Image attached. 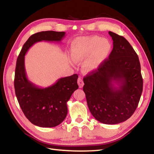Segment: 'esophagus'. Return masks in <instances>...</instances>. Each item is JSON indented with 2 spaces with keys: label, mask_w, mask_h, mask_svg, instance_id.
Wrapping results in <instances>:
<instances>
[{
  "label": "esophagus",
  "mask_w": 154,
  "mask_h": 154,
  "mask_svg": "<svg viewBox=\"0 0 154 154\" xmlns=\"http://www.w3.org/2000/svg\"><path fill=\"white\" fill-rule=\"evenodd\" d=\"M77 83L79 85V88L83 87V85H84V82H83V79L81 78V77H79L78 80H77Z\"/></svg>",
  "instance_id": "1"
}]
</instances>
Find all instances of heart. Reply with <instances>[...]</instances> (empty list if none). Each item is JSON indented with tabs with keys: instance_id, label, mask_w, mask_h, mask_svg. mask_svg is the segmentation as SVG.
Wrapping results in <instances>:
<instances>
[{
	"instance_id": "heart-1",
	"label": "heart",
	"mask_w": 154,
	"mask_h": 154,
	"mask_svg": "<svg viewBox=\"0 0 154 154\" xmlns=\"http://www.w3.org/2000/svg\"><path fill=\"white\" fill-rule=\"evenodd\" d=\"M112 44L107 38L98 36L80 37L71 46V58L74 62H83V69L91 72L97 69L108 57Z\"/></svg>"
}]
</instances>
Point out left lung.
Masks as SVG:
<instances>
[{"mask_svg": "<svg viewBox=\"0 0 154 154\" xmlns=\"http://www.w3.org/2000/svg\"><path fill=\"white\" fill-rule=\"evenodd\" d=\"M113 50L108 59L84 77L83 91L92 115L100 123L115 125L130 118L143 89L137 54L125 38L112 31Z\"/></svg>", "mask_w": 154, "mask_h": 154, "instance_id": "1", "label": "left lung"}]
</instances>
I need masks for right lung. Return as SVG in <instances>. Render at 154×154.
Listing matches in <instances>:
<instances>
[{"instance_id": "1", "label": "right lung", "mask_w": 154, "mask_h": 154, "mask_svg": "<svg viewBox=\"0 0 154 154\" xmlns=\"http://www.w3.org/2000/svg\"><path fill=\"white\" fill-rule=\"evenodd\" d=\"M65 32L47 31L32 35L23 46L17 59L14 88L20 108L28 120L41 127H54L65 119L67 102L78 89V75L60 78L54 84L41 88L28 79L25 68V55L35 43L40 41L60 42Z\"/></svg>"}]
</instances>
